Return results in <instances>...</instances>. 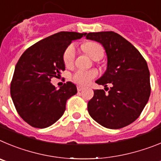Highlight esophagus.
<instances>
[{
  "label": "esophagus",
  "instance_id": "34e87169",
  "mask_svg": "<svg viewBox=\"0 0 161 161\" xmlns=\"http://www.w3.org/2000/svg\"><path fill=\"white\" fill-rule=\"evenodd\" d=\"M83 88H84V86H80V85H79V86H77V90H78V91H82V90H83Z\"/></svg>",
  "mask_w": 161,
  "mask_h": 161
}]
</instances>
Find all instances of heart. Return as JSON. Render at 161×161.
Returning <instances> with one entry per match:
<instances>
[{
	"label": "heart",
	"mask_w": 161,
	"mask_h": 161,
	"mask_svg": "<svg viewBox=\"0 0 161 161\" xmlns=\"http://www.w3.org/2000/svg\"><path fill=\"white\" fill-rule=\"evenodd\" d=\"M83 50L95 60H99L104 55V50L101 45L96 42H90L84 45ZM76 55V50L74 45H70L66 49L63 54V61L66 66H70L73 65ZM98 75V72L95 70H79L72 75V80L78 84L86 85L90 83L92 79H95Z\"/></svg>",
	"instance_id": "heart-1"
}]
</instances>
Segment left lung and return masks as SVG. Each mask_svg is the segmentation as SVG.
<instances>
[{
  "label": "left lung",
  "mask_w": 161,
  "mask_h": 161,
  "mask_svg": "<svg viewBox=\"0 0 161 161\" xmlns=\"http://www.w3.org/2000/svg\"><path fill=\"white\" fill-rule=\"evenodd\" d=\"M86 39L101 43L108 57V67L98 85L111 87L95 90L88 102L91 118L110 129H119L136 119L148 101L151 86L147 62L131 43L112 31L86 34Z\"/></svg>",
  "instance_id": "obj_1"
}]
</instances>
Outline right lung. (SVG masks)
I'll return each mask as SVG.
<instances>
[{
    "label": "right lung",
    "instance_id": "1",
    "mask_svg": "<svg viewBox=\"0 0 161 161\" xmlns=\"http://www.w3.org/2000/svg\"><path fill=\"white\" fill-rule=\"evenodd\" d=\"M86 34L59 32L30 46L17 62L10 94L17 113L32 127L54 124L64 114L68 98L77 93L71 82L58 90L50 80L65 70L63 54L68 46Z\"/></svg>",
    "mask_w": 161,
    "mask_h": 161
}]
</instances>
